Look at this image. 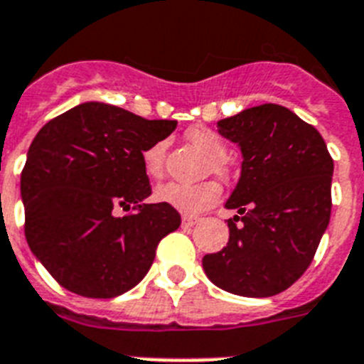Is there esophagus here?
<instances>
[{
	"label": "esophagus",
	"instance_id": "1",
	"mask_svg": "<svg viewBox=\"0 0 364 364\" xmlns=\"http://www.w3.org/2000/svg\"><path fill=\"white\" fill-rule=\"evenodd\" d=\"M198 222H200V218H196V216H183V228H192Z\"/></svg>",
	"mask_w": 364,
	"mask_h": 364
}]
</instances>
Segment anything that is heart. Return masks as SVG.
<instances>
[{
	"label": "heart",
	"mask_w": 364,
	"mask_h": 364,
	"mask_svg": "<svg viewBox=\"0 0 364 364\" xmlns=\"http://www.w3.org/2000/svg\"><path fill=\"white\" fill-rule=\"evenodd\" d=\"M187 140L196 146L201 154H205L210 170L218 176H225V144L220 139L218 133L207 129V127H194L187 131ZM164 154H166V142L159 140L142 151V164L149 177H161L164 172ZM222 188L216 181H201L194 185L187 183H164L155 191V200L177 209L185 215H198L201 210L209 209L220 200Z\"/></svg>",
	"instance_id": "b5f03b06"
}]
</instances>
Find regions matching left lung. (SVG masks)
<instances>
[{
	"mask_svg": "<svg viewBox=\"0 0 364 364\" xmlns=\"http://www.w3.org/2000/svg\"><path fill=\"white\" fill-rule=\"evenodd\" d=\"M239 144L240 179L228 209L229 242L201 264L231 294L268 298L307 270L331 216L333 159L322 135L287 107H252L218 122Z\"/></svg>",
	"mask_w": 364,
	"mask_h": 364,
	"instance_id": "left-lung-1",
	"label": "left lung"
}]
</instances>
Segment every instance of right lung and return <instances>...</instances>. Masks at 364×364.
<instances>
[{"label":"right lung","mask_w":364,"mask_h":364,"mask_svg":"<svg viewBox=\"0 0 364 364\" xmlns=\"http://www.w3.org/2000/svg\"><path fill=\"white\" fill-rule=\"evenodd\" d=\"M176 120L87 102L36 133L21 170L26 239L64 289L114 298L148 274L163 237L181 224L151 194L142 151L164 140ZM116 210H131L125 217Z\"/></svg>","instance_id":"right-lung-1"}]
</instances>
